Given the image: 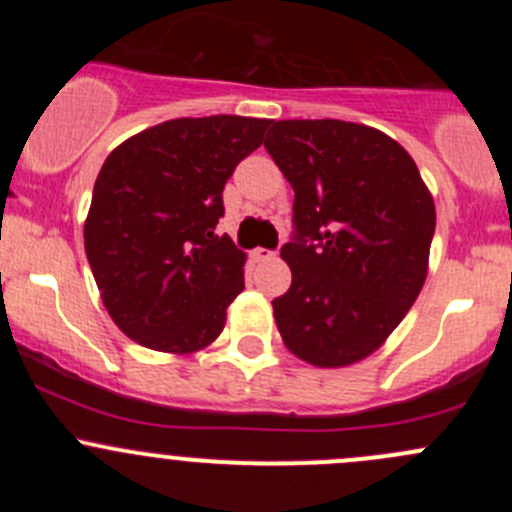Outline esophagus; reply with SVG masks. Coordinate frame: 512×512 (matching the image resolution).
Segmentation results:
<instances>
[{
  "instance_id": "34e87169",
  "label": "esophagus",
  "mask_w": 512,
  "mask_h": 512,
  "mask_svg": "<svg viewBox=\"0 0 512 512\" xmlns=\"http://www.w3.org/2000/svg\"><path fill=\"white\" fill-rule=\"evenodd\" d=\"M252 257H255L257 262L275 260V252H272V250H265V247H257V250H252Z\"/></svg>"
}]
</instances>
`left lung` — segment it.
Returning a JSON list of instances; mask_svg holds the SVG:
<instances>
[{
  "instance_id": "left-lung-1",
  "label": "left lung",
  "mask_w": 512,
  "mask_h": 512,
  "mask_svg": "<svg viewBox=\"0 0 512 512\" xmlns=\"http://www.w3.org/2000/svg\"><path fill=\"white\" fill-rule=\"evenodd\" d=\"M265 148L294 190L282 342L322 369L374 354L426 282L436 208L404 146L364 123L272 121Z\"/></svg>"
}]
</instances>
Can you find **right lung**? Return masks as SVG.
<instances>
[{
    "mask_svg": "<svg viewBox=\"0 0 512 512\" xmlns=\"http://www.w3.org/2000/svg\"><path fill=\"white\" fill-rule=\"evenodd\" d=\"M270 121L173 118L136 133L98 173L84 247L103 307L133 342L193 354L220 337L245 289V252L215 225L235 165Z\"/></svg>",
    "mask_w": 512,
    "mask_h": 512,
    "instance_id": "1",
    "label": "right lung"
}]
</instances>
